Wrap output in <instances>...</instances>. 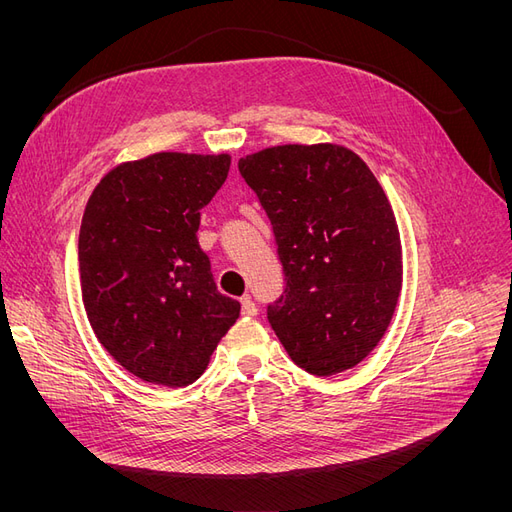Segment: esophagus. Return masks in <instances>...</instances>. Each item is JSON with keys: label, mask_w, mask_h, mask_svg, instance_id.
Wrapping results in <instances>:
<instances>
[{"label": "esophagus", "mask_w": 512, "mask_h": 512, "mask_svg": "<svg viewBox=\"0 0 512 512\" xmlns=\"http://www.w3.org/2000/svg\"><path fill=\"white\" fill-rule=\"evenodd\" d=\"M241 314H243V316H256V314H258V307H256V303L252 301V297H243V299H241Z\"/></svg>", "instance_id": "esophagus-1"}]
</instances>
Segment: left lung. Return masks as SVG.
I'll list each match as a JSON object with an SVG mask.
<instances>
[{"label":"left lung","mask_w":512,"mask_h":512,"mask_svg":"<svg viewBox=\"0 0 512 512\" xmlns=\"http://www.w3.org/2000/svg\"><path fill=\"white\" fill-rule=\"evenodd\" d=\"M271 222L284 292L267 318L290 359L316 376L378 346L401 290V241L378 179L342 145H280L239 160Z\"/></svg>","instance_id":"8db88e82"}]
</instances>
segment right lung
Returning a JSON list of instances; mask_svg holds the SVG:
<instances>
[{
	"label": "right lung",
	"mask_w": 512,
	"mask_h": 512,
	"mask_svg": "<svg viewBox=\"0 0 512 512\" xmlns=\"http://www.w3.org/2000/svg\"><path fill=\"white\" fill-rule=\"evenodd\" d=\"M228 168L226 153H153L113 168L89 196L79 235L85 312L108 354L145 382L192 384L239 318L196 237Z\"/></svg>",
	"instance_id": "add662e5"
}]
</instances>
